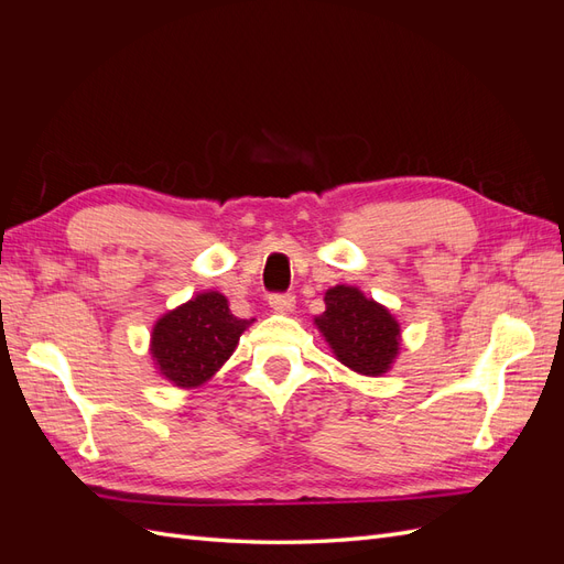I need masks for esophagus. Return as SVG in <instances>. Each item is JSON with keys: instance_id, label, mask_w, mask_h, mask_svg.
<instances>
[{"instance_id": "34e87169", "label": "esophagus", "mask_w": 564, "mask_h": 564, "mask_svg": "<svg viewBox=\"0 0 564 564\" xmlns=\"http://www.w3.org/2000/svg\"><path fill=\"white\" fill-rule=\"evenodd\" d=\"M268 303H270V308L275 311V313H282V315H289L294 311V305H296V299L292 296V294H272L270 299H268Z\"/></svg>"}]
</instances>
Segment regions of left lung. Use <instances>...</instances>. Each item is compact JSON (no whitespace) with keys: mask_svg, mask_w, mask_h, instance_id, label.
<instances>
[{"mask_svg":"<svg viewBox=\"0 0 564 564\" xmlns=\"http://www.w3.org/2000/svg\"><path fill=\"white\" fill-rule=\"evenodd\" d=\"M324 308L313 322L340 365L383 377L400 355V322L386 305L367 299L360 289L336 284L324 294Z\"/></svg>","mask_w":564,"mask_h":564,"instance_id":"left-lung-1","label":"left lung"}]
</instances>
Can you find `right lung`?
I'll return each instance as SVG.
<instances>
[{"instance_id":"1","label":"right lung","mask_w":564,"mask_h":564,"mask_svg":"<svg viewBox=\"0 0 564 564\" xmlns=\"http://www.w3.org/2000/svg\"><path fill=\"white\" fill-rule=\"evenodd\" d=\"M251 322L235 317L224 294L214 289L199 292L155 322L150 334L152 362L176 388H199L230 360Z\"/></svg>"}]
</instances>
